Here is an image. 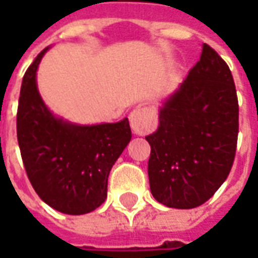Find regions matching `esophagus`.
Segmentation results:
<instances>
[{
  "instance_id": "esophagus-1",
  "label": "esophagus",
  "mask_w": 258,
  "mask_h": 258,
  "mask_svg": "<svg viewBox=\"0 0 258 258\" xmlns=\"http://www.w3.org/2000/svg\"><path fill=\"white\" fill-rule=\"evenodd\" d=\"M157 114L155 107L140 106L130 114V124L135 134L145 135L152 133L156 127Z\"/></svg>"
}]
</instances>
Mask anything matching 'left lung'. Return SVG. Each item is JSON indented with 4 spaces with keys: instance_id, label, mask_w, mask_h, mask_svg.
<instances>
[{
    "instance_id": "1",
    "label": "left lung",
    "mask_w": 258,
    "mask_h": 258,
    "mask_svg": "<svg viewBox=\"0 0 258 258\" xmlns=\"http://www.w3.org/2000/svg\"><path fill=\"white\" fill-rule=\"evenodd\" d=\"M239 105L231 70L205 44L200 60L159 113L148 175L153 198L167 207L194 209L210 199L232 168Z\"/></svg>"
}]
</instances>
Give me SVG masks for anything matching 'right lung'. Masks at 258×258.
I'll list each match as a JSON object with an SVG mask.
<instances>
[{
    "mask_svg": "<svg viewBox=\"0 0 258 258\" xmlns=\"http://www.w3.org/2000/svg\"><path fill=\"white\" fill-rule=\"evenodd\" d=\"M48 48L23 76L16 133L30 184L48 206L79 216L95 210L107 196V177L131 141L128 118L118 123L74 125L52 116L36 84Z\"/></svg>",
    "mask_w": 258,
    "mask_h": 258,
    "instance_id": "right-lung-1",
    "label": "right lung"
}]
</instances>
